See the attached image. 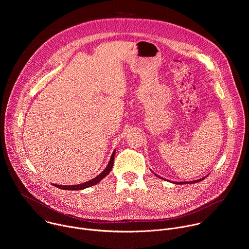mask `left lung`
<instances>
[{"label": "left lung", "mask_w": 249, "mask_h": 249, "mask_svg": "<svg viewBox=\"0 0 249 249\" xmlns=\"http://www.w3.org/2000/svg\"><path fill=\"white\" fill-rule=\"evenodd\" d=\"M154 174H156V173H154ZM156 175H157V174H156ZM158 176H159V175H158ZM205 178H206V176L203 177V178H200V179H197V180H193V181H189V182L186 181V182H174V183H175V184H183V183H184V184H185V183L191 184V183H197V182H199V181H201V180H203V179H205ZM161 179H162V178H161Z\"/></svg>", "instance_id": "left-lung-1"}]
</instances>
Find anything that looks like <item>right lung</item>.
I'll return each mask as SVG.
<instances>
[{
  "label": "right lung",
  "instance_id": "add662e5",
  "mask_svg": "<svg viewBox=\"0 0 249 249\" xmlns=\"http://www.w3.org/2000/svg\"><path fill=\"white\" fill-rule=\"evenodd\" d=\"M115 153H116V150H114V152L112 153L111 155V158H110V160L107 164V166L105 167V169L100 173L98 174L96 177H94V178L85 182V183H82V184H77V185H59V184H53L55 187L57 188H60V189H63V190H83L85 188H88V187H90V186H93L94 184H97L100 180H102L104 177L106 175H108V173L110 172L112 166H113V162H114V157H115Z\"/></svg>",
  "mask_w": 249,
  "mask_h": 249
}]
</instances>
